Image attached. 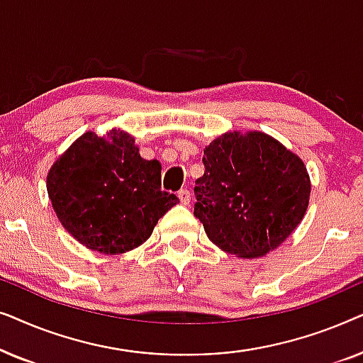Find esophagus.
<instances>
[{
    "label": "esophagus",
    "instance_id": "34e87169",
    "mask_svg": "<svg viewBox=\"0 0 363 363\" xmlns=\"http://www.w3.org/2000/svg\"><path fill=\"white\" fill-rule=\"evenodd\" d=\"M178 198H180L182 205H190V200H191V196H190V191L185 190V188H183V190L178 191Z\"/></svg>",
    "mask_w": 363,
    "mask_h": 363
}]
</instances>
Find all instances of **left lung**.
<instances>
[{"instance_id":"left-lung-1","label":"left lung","mask_w":363,"mask_h":363,"mask_svg":"<svg viewBox=\"0 0 363 363\" xmlns=\"http://www.w3.org/2000/svg\"><path fill=\"white\" fill-rule=\"evenodd\" d=\"M195 216L220 250L257 259L306 216L311 178L299 155L264 132H226L205 147Z\"/></svg>"}]
</instances>
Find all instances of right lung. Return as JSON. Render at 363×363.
I'll return each mask as SVG.
<instances>
[{"instance_id": "right-lung-1", "label": "right lung", "mask_w": 363, "mask_h": 363, "mask_svg": "<svg viewBox=\"0 0 363 363\" xmlns=\"http://www.w3.org/2000/svg\"><path fill=\"white\" fill-rule=\"evenodd\" d=\"M162 165L121 128L86 132L49 168L46 188L61 225L87 250L122 255L143 245L180 200L162 191Z\"/></svg>"}]
</instances>
